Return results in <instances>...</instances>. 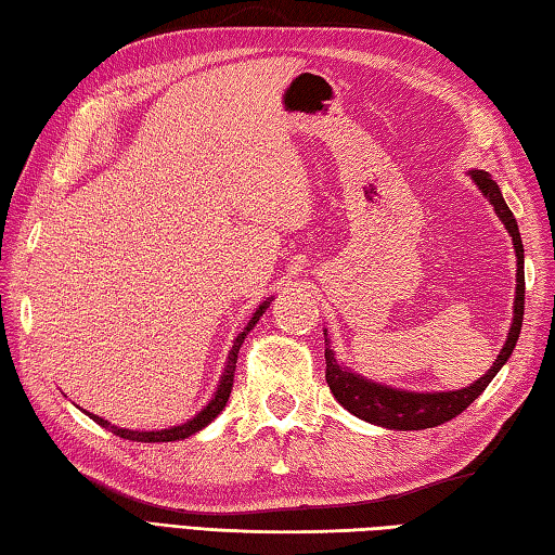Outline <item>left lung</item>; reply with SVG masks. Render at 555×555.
<instances>
[{"label": "left lung", "instance_id": "8db88e82", "mask_svg": "<svg viewBox=\"0 0 555 555\" xmlns=\"http://www.w3.org/2000/svg\"><path fill=\"white\" fill-rule=\"evenodd\" d=\"M470 178L475 184L485 192V197H490L494 211L507 227L514 250H517V299H514V322L509 328L507 344L498 356V361L485 373L478 383L455 392H402L392 390V387L367 383L365 377L346 371L341 363H336L334 351L326 348V383L328 390L341 402L348 412L356 414L358 420H365L385 429H400V431H414V429H431L443 422H451L453 416H459L463 410L478 400L485 387L492 383V377L500 373V367L507 363L514 346L521 332V319H524V246L519 236L517 219H514L512 209L504 202L498 182L490 178V172L485 170H470Z\"/></svg>", "mask_w": 555, "mask_h": 555}]
</instances>
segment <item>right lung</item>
<instances>
[{"instance_id": "obj_1", "label": "right lung", "mask_w": 555, "mask_h": 555, "mask_svg": "<svg viewBox=\"0 0 555 555\" xmlns=\"http://www.w3.org/2000/svg\"><path fill=\"white\" fill-rule=\"evenodd\" d=\"M270 305V302H268ZM268 305H260L258 307V312L253 314V319L248 322V326L243 328V332L236 336V341H233V348H231V353H229V363H227V371H223V377H221V385H219V390H217V395L211 397V402L204 406V410L194 416V420H190L188 424H182V426H172V429H163V431H131V429H119V426H112L109 422H104L102 416H94V414H90L92 420L100 424V426H104V429H109L112 434H116V436H121V439H129V441H141V443H160V441H180V439H188V436H192V434H197L199 429H204V426H207L209 422H214V416H217L223 406H227V402H229V395H231V387H233V373H236V361H238V348H241V344H243V338L248 336V332L253 326L258 324V319L262 317V312H266L268 309Z\"/></svg>"}]
</instances>
